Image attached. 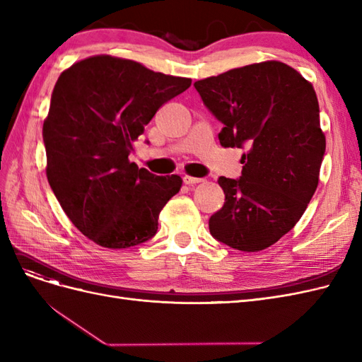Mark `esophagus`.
Segmentation results:
<instances>
[{
	"mask_svg": "<svg viewBox=\"0 0 362 362\" xmlns=\"http://www.w3.org/2000/svg\"><path fill=\"white\" fill-rule=\"evenodd\" d=\"M182 181H184L185 184H189V185H193V184L202 182V180H201V178H193V177H189V175H185V177L182 178Z\"/></svg>",
	"mask_w": 362,
	"mask_h": 362,
	"instance_id": "esophagus-1",
	"label": "esophagus"
}]
</instances>
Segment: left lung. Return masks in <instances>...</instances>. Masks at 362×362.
Returning a JSON list of instances; mask_svg holds the SVG:
<instances>
[{"mask_svg": "<svg viewBox=\"0 0 362 362\" xmlns=\"http://www.w3.org/2000/svg\"><path fill=\"white\" fill-rule=\"evenodd\" d=\"M194 89L221 120L223 148H243L237 180L218 178L225 204L210 217L211 235L258 252L299 222L319 184L326 149L311 83L281 62H262L199 80Z\"/></svg>", "mask_w": 362, "mask_h": 362, "instance_id": "1", "label": "left lung"}]
</instances>
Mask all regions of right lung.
<instances>
[{"instance_id": "obj_1", "label": "right lung", "mask_w": 362, "mask_h": 362, "mask_svg": "<svg viewBox=\"0 0 362 362\" xmlns=\"http://www.w3.org/2000/svg\"><path fill=\"white\" fill-rule=\"evenodd\" d=\"M190 84L110 56L59 76L42 131L47 177L63 211L96 245L127 249L157 234L158 214L182 180L139 169L128 156L158 108Z\"/></svg>"}]
</instances>
